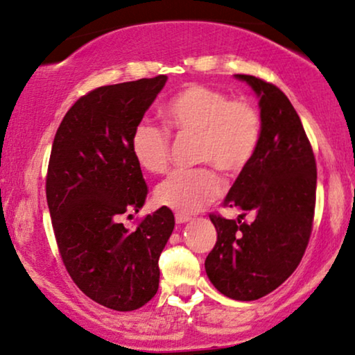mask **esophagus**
<instances>
[{
	"label": "esophagus",
	"instance_id": "34e87169",
	"mask_svg": "<svg viewBox=\"0 0 355 355\" xmlns=\"http://www.w3.org/2000/svg\"><path fill=\"white\" fill-rule=\"evenodd\" d=\"M190 219H191L190 216H185V214H175V220H177L178 224H185V222H188Z\"/></svg>",
	"mask_w": 355,
	"mask_h": 355
}]
</instances>
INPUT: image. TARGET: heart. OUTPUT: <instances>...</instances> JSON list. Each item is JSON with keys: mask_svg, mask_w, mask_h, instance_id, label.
Listing matches in <instances>:
<instances>
[{"mask_svg": "<svg viewBox=\"0 0 355 355\" xmlns=\"http://www.w3.org/2000/svg\"><path fill=\"white\" fill-rule=\"evenodd\" d=\"M167 125L180 136L196 135L195 160L235 175L252 164L263 138L261 113L252 102L200 84L183 87L162 108ZM131 154L149 173L165 172L170 135L149 121L135 126ZM224 183L211 167L177 170L155 190L159 205L178 214H195L220 196Z\"/></svg>", "mask_w": 355, "mask_h": 355, "instance_id": "b5f03b06", "label": "heart"}]
</instances>
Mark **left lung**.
<instances>
[{"instance_id":"1","label":"left lung","mask_w":355,"mask_h":355,"mask_svg":"<svg viewBox=\"0 0 355 355\" xmlns=\"http://www.w3.org/2000/svg\"><path fill=\"white\" fill-rule=\"evenodd\" d=\"M235 78L259 98L263 138L224 200V206L240 207L242 214L237 220L209 216L217 242L205 268L220 294L250 302L277 289L304 257L315 214L316 164L286 94L254 76ZM248 211L255 214L250 225L241 222Z\"/></svg>"}]
</instances>
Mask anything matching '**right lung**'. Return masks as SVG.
<instances>
[{
	"label": "right lung",
	"mask_w": 355,
	"mask_h": 355,
	"mask_svg": "<svg viewBox=\"0 0 355 355\" xmlns=\"http://www.w3.org/2000/svg\"><path fill=\"white\" fill-rule=\"evenodd\" d=\"M165 83L160 74L94 89L69 108L51 146L46 202L61 259L89 299L116 311L155 295L159 257L175 227L165 206L135 230L120 224L148 196L130 141Z\"/></svg>",
	"instance_id": "right-lung-1"
}]
</instances>
